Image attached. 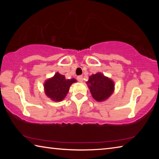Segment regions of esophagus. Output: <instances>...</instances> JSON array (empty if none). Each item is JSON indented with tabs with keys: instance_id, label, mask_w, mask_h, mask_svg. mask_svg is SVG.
<instances>
[{
	"instance_id": "obj_1",
	"label": "esophagus",
	"mask_w": 159,
	"mask_h": 159,
	"mask_svg": "<svg viewBox=\"0 0 159 159\" xmlns=\"http://www.w3.org/2000/svg\"><path fill=\"white\" fill-rule=\"evenodd\" d=\"M77 80H78V81L82 83L83 82V76H79L77 77Z\"/></svg>"
}]
</instances>
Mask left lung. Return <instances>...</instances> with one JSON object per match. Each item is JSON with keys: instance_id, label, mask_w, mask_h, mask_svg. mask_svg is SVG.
<instances>
[{"instance_id": "1", "label": "left lung", "mask_w": 159, "mask_h": 159, "mask_svg": "<svg viewBox=\"0 0 159 159\" xmlns=\"http://www.w3.org/2000/svg\"><path fill=\"white\" fill-rule=\"evenodd\" d=\"M87 83L93 98L98 102L108 98L114 91V82L101 73L90 76Z\"/></svg>"}]
</instances>
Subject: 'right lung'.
<instances>
[{"label": "right lung", "instance_id": "obj_1", "mask_svg": "<svg viewBox=\"0 0 159 159\" xmlns=\"http://www.w3.org/2000/svg\"><path fill=\"white\" fill-rule=\"evenodd\" d=\"M76 81L74 79H66L65 76L57 72L52 79L45 81L44 85L45 94L54 101H61L69 92L70 85Z\"/></svg>", "mask_w": 159, "mask_h": 159}]
</instances>
